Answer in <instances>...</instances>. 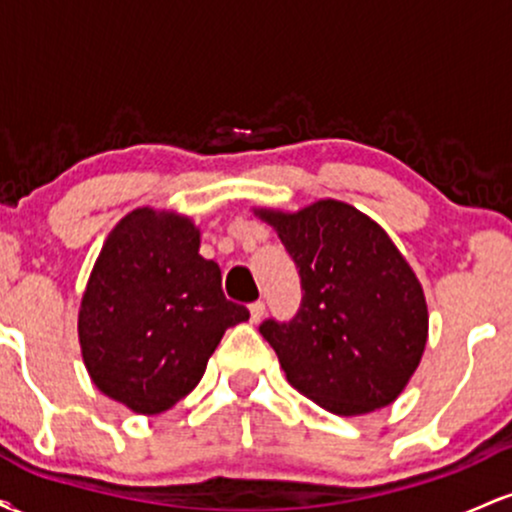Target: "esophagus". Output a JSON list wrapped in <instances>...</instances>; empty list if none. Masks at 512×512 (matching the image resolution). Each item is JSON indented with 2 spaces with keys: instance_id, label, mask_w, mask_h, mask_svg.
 <instances>
[{
  "instance_id": "esophagus-1",
  "label": "esophagus",
  "mask_w": 512,
  "mask_h": 512,
  "mask_svg": "<svg viewBox=\"0 0 512 512\" xmlns=\"http://www.w3.org/2000/svg\"><path fill=\"white\" fill-rule=\"evenodd\" d=\"M262 317H264V303L262 301L250 303V320L252 322H260Z\"/></svg>"
}]
</instances>
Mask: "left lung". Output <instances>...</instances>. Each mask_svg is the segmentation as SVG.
Wrapping results in <instances>:
<instances>
[{
	"label": "left lung",
	"instance_id": "8db88e82",
	"mask_svg": "<svg viewBox=\"0 0 512 512\" xmlns=\"http://www.w3.org/2000/svg\"><path fill=\"white\" fill-rule=\"evenodd\" d=\"M257 214L301 274L298 313L260 325L286 380L339 416L395 402L428 339L424 289L402 252L378 223L337 199Z\"/></svg>",
	"mask_w": 512,
	"mask_h": 512
}]
</instances>
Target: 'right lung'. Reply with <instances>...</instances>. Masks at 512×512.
<instances>
[{
	"label": "right lung",
	"mask_w": 512,
	"mask_h": 512,
	"mask_svg": "<svg viewBox=\"0 0 512 512\" xmlns=\"http://www.w3.org/2000/svg\"><path fill=\"white\" fill-rule=\"evenodd\" d=\"M248 308L228 301L199 231L173 211L134 209L110 231L81 298L79 344L93 385L137 414L195 390Z\"/></svg>",
	"instance_id": "add662e5"
}]
</instances>
